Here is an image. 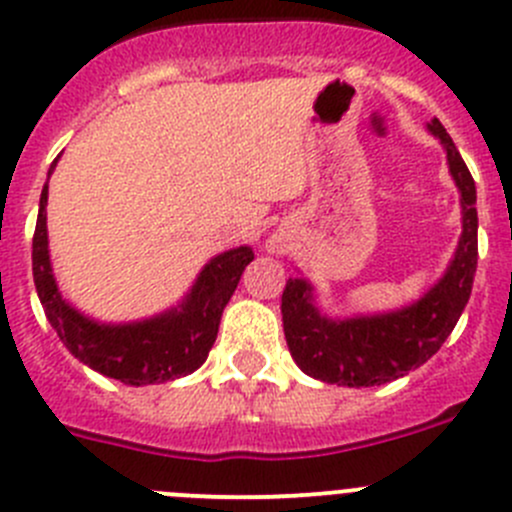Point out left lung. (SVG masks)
Wrapping results in <instances>:
<instances>
[{
  "label": "left lung",
  "instance_id": "left-lung-1",
  "mask_svg": "<svg viewBox=\"0 0 512 512\" xmlns=\"http://www.w3.org/2000/svg\"><path fill=\"white\" fill-rule=\"evenodd\" d=\"M448 153V168L461 190L463 235L456 257L443 280L411 307L391 314L359 319L322 317L312 304V287L289 280L282 292V322L292 359L304 374L337 386H379L426 364L448 334L471 297L478 267L476 183L438 118L428 123Z\"/></svg>",
  "mask_w": 512,
  "mask_h": 512
}]
</instances>
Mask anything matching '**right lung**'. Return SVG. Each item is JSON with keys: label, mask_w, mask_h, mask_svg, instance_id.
<instances>
[{"label": "right lung", "mask_w": 512, "mask_h": 512, "mask_svg": "<svg viewBox=\"0 0 512 512\" xmlns=\"http://www.w3.org/2000/svg\"><path fill=\"white\" fill-rule=\"evenodd\" d=\"M46 198L49 183L41 190L39 200L32 270L41 307L64 347L98 374L128 386L180 379L198 369L213 349L225 304L230 302L245 267L255 260V252L250 247H237L210 260L180 309L121 327L98 324L69 307L56 289L46 242Z\"/></svg>", "instance_id": "1"}]
</instances>
